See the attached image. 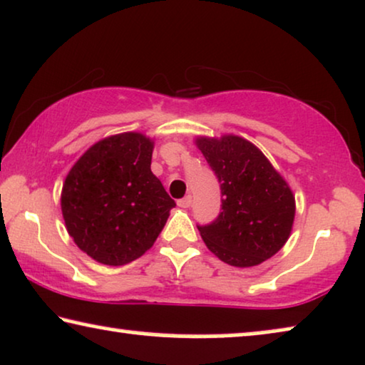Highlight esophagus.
Listing matches in <instances>:
<instances>
[{
	"mask_svg": "<svg viewBox=\"0 0 365 365\" xmlns=\"http://www.w3.org/2000/svg\"><path fill=\"white\" fill-rule=\"evenodd\" d=\"M191 204H192V196H191V194H187L186 197L179 199V201H178V206H179V207H184V209L191 206Z\"/></svg>",
	"mask_w": 365,
	"mask_h": 365,
	"instance_id": "34e87169",
	"label": "esophagus"
}]
</instances>
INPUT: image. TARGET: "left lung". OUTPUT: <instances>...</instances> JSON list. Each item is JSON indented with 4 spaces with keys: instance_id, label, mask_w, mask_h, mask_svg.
Wrapping results in <instances>:
<instances>
[{
    "instance_id": "1",
    "label": "left lung",
    "mask_w": 365,
    "mask_h": 365,
    "mask_svg": "<svg viewBox=\"0 0 365 365\" xmlns=\"http://www.w3.org/2000/svg\"><path fill=\"white\" fill-rule=\"evenodd\" d=\"M199 151L221 182L222 211L197 226L209 251L234 267L272 257L291 236L296 197L281 173L256 144L236 134L197 136Z\"/></svg>"
}]
</instances>
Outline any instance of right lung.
<instances>
[{
	"instance_id": "right-lung-1",
	"label": "right lung",
	"mask_w": 365,
	"mask_h": 365,
	"mask_svg": "<svg viewBox=\"0 0 365 365\" xmlns=\"http://www.w3.org/2000/svg\"><path fill=\"white\" fill-rule=\"evenodd\" d=\"M154 139L129 131L94 143L63 182L68 234L89 257L124 266L153 247L176 202L151 171Z\"/></svg>"
}]
</instances>
